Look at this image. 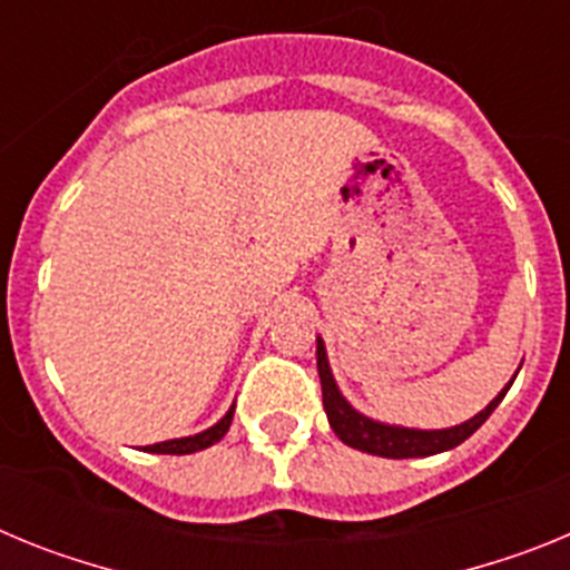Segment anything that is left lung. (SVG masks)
Masks as SVG:
<instances>
[{
	"label": "left lung",
	"instance_id": "obj_1",
	"mask_svg": "<svg viewBox=\"0 0 570 570\" xmlns=\"http://www.w3.org/2000/svg\"><path fill=\"white\" fill-rule=\"evenodd\" d=\"M316 367H320L322 382V405H325V414H328L334 434L340 436L345 445L356 448V451H365V454L374 456H387V460H411V456H431L440 454V451H451V448H456L460 442H465L468 436L493 414V407L500 405L502 396H505L508 387H511L508 385L485 411H480L473 420L462 422V425L445 428V431H414V428L382 425V422H374L367 420V416L356 414L354 407L342 400L340 387H336L334 376H331L328 356H325L322 340H316Z\"/></svg>",
	"mask_w": 570,
	"mask_h": 570
}]
</instances>
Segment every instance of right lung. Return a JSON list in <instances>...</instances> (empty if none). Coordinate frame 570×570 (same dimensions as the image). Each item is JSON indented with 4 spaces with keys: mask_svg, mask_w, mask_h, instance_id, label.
I'll list each match as a JSON object with an SVG mask.
<instances>
[{
    "mask_svg": "<svg viewBox=\"0 0 570 570\" xmlns=\"http://www.w3.org/2000/svg\"><path fill=\"white\" fill-rule=\"evenodd\" d=\"M230 420H234V407H230L228 414H225L223 420L216 422L214 428L203 431V434L185 436V440L156 442V445H145V451H150V454H176V456H179V454H194V451H203V448H208V445H214V442L223 440V436L228 434Z\"/></svg>",
    "mask_w": 570,
    "mask_h": 570,
    "instance_id": "1",
    "label": "right lung"
}]
</instances>
